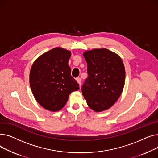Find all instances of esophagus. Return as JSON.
<instances>
[{
	"label": "esophagus",
	"mask_w": 158,
	"mask_h": 158,
	"mask_svg": "<svg viewBox=\"0 0 158 158\" xmlns=\"http://www.w3.org/2000/svg\"><path fill=\"white\" fill-rule=\"evenodd\" d=\"M76 81H77V83L81 86V78H79V77L77 78V79H76Z\"/></svg>",
	"instance_id": "obj_1"
}]
</instances>
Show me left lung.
Masks as SVG:
<instances>
[{"label":"left lung","instance_id":"obj_1","mask_svg":"<svg viewBox=\"0 0 158 158\" xmlns=\"http://www.w3.org/2000/svg\"><path fill=\"white\" fill-rule=\"evenodd\" d=\"M88 78L82 94L89 108L101 112L116 102L125 85L126 71L121 57L110 50L102 48L85 51Z\"/></svg>","mask_w":158,"mask_h":158}]
</instances>
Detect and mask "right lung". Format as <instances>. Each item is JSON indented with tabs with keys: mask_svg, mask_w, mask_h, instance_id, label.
Instances as JSON below:
<instances>
[{
	"mask_svg": "<svg viewBox=\"0 0 158 158\" xmlns=\"http://www.w3.org/2000/svg\"><path fill=\"white\" fill-rule=\"evenodd\" d=\"M70 51L56 47L39 56L31 66L29 83L32 94L39 104L48 111L61 110L69 95L79 89L70 74Z\"/></svg>",
	"mask_w": 158,
	"mask_h": 158,
	"instance_id": "right-lung-1",
	"label": "right lung"
}]
</instances>
